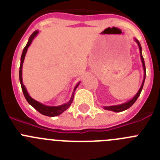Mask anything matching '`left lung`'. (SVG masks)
<instances>
[{"instance_id":"left-lung-1","label":"left lung","mask_w":160,"mask_h":160,"mask_svg":"<svg viewBox=\"0 0 160 160\" xmlns=\"http://www.w3.org/2000/svg\"><path fill=\"white\" fill-rule=\"evenodd\" d=\"M135 41L137 44H138V48H139V53H140V58L141 61H142V68H143V72H144V76H143V80H142V85H141L140 88L138 90V91L137 92V94H135L134 97L131 98V100L129 101L126 102L122 103V104H120V105H115V106H109V107H103V108L105 109V110H107V111H114V112H121V111H126L127 109L130 108L131 106L135 102V101L137 100V98H138V96L140 95L141 91L142 90V87H143V84H144V81H145V78H146V67H145V62H144V59L142 58V47H141V45L139 43L137 39L135 38Z\"/></svg>"}]
</instances>
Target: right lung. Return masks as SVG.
<instances>
[{"label": "right lung", "instance_id": "right-lung-1", "mask_svg": "<svg viewBox=\"0 0 160 160\" xmlns=\"http://www.w3.org/2000/svg\"><path fill=\"white\" fill-rule=\"evenodd\" d=\"M38 31L36 30L34 32H32L31 36L29 37V41H28L27 44H26V46H25L24 48L23 51H22V57H21V65H20V70H19V78H20V82H21V86H22V91H23V94L24 96H25V99L27 100V102H29V104H30L32 107L34 109H36L37 111L38 112H40L41 114H43V115H46V116H49V117H54V116H58L59 114H61L62 113L64 112L65 111H66L70 106L71 105L72 102L73 100V96H74V92H75L76 89L77 87H78V85L80 84V82L78 83L77 85L75 86L74 89L73 90V93H72V95L70 97V99L69 100V102L66 103H64L62 105H60V106H56V107H53V106H46V105H44L42 103L36 101L35 99H33L32 98L30 97V95L28 93L27 90L25 88V87L24 86L23 84V81H22V66H23V62H24V60H25V54H26V52L28 50V48L29 46H30L31 43H32V40H33V38L38 35Z\"/></svg>", "mask_w": 160, "mask_h": 160}]
</instances>
